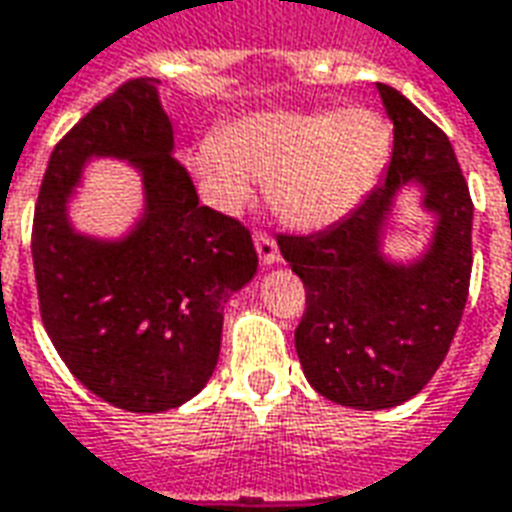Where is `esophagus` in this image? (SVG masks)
<instances>
[{"mask_svg": "<svg viewBox=\"0 0 512 512\" xmlns=\"http://www.w3.org/2000/svg\"><path fill=\"white\" fill-rule=\"evenodd\" d=\"M253 242H256V253H259L261 264H275V261H281V251H278V245L272 240L267 231H256L253 234Z\"/></svg>", "mask_w": 512, "mask_h": 512, "instance_id": "obj_1", "label": "esophagus"}]
</instances>
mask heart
<instances>
[{"label":"heart","instance_id":"obj_1","mask_svg":"<svg viewBox=\"0 0 512 512\" xmlns=\"http://www.w3.org/2000/svg\"><path fill=\"white\" fill-rule=\"evenodd\" d=\"M390 128L371 108L270 111L231 122L190 158L220 210L251 201L267 182L272 212L294 229H324L352 212L382 174Z\"/></svg>","mask_w":512,"mask_h":512}]
</instances>
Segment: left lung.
Listing matches in <instances>:
<instances>
[{
  "label": "left lung",
  "instance_id": "1",
  "mask_svg": "<svg viewBox=\"0 0 512 512\" xmlns=\"http://www.w3.org/2000/svg\"><path fill=\"white\" fill-rule=\"evenodd\" d=\"M393 119V158L363 204L316 234H278V248L305 283L294 346L319 395L352 409H390L431 382L464 316L472 275V199L442 130L420 108L379 84ZM409 178L437 215L432 248L393 265L378 237L394 190Z\"/></svg>",
  "mask_w": 512,
  "mask_h": 512
}]
</instances>
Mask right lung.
Instances as JSON below:
<instances>
[{
  "instance_id": "obj_1",
  "label": "right lung",
  "mask_w": 512,
  "mask_h": 512,
  "mask_svg": "<svg viewBox=\"0 0 512 512\" xmlns=\"http://www.w3.org/2000/svg\"><path fill=\"white\" fill-rule=\"evenodd\" d=\"M158 78H130L59 141L32 223L37 300L51 343L87 390L128 409L190 401L218 365L223 305L259 267L251 231L201 207L174 152ZM89 157L136 162L148 210L125 241L76 235L66 196Z\"/></svg>"
}]
</instances>
